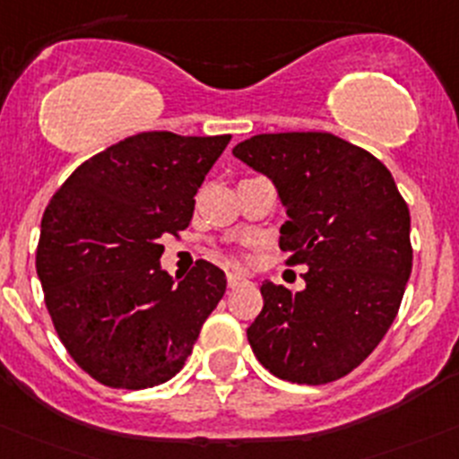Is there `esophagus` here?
<instances>
[{
	"label": "esophagus",
	"mask_w": 459,
	"mask_h": 459,
	"mask_svg": "<svg viewBox=\"0 0 459 459\" xmlns=\"http://www.w3.org/2000/svg\"><path fill=\"white\" fill-rule=\"evenodd\" d=\"M247 277L243 273H237V270H232V273H227V286L230 288H238L241 283H246Z\"/></svg>",
	"instance_id": "34e87169"
}]
</instances>
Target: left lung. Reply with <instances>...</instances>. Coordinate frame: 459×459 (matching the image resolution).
Returning <instances> with one entry per match:
<instances>
[{
    "mask_svg": "<svg viewBox=\"0 0 459 459\" xmlns=\"http://www.w3.org/2000/svg\"><path fill=\"white\" fill-rule=\"evenodd\" d=\"M232 152L277 186L288 213L279 247L308 265L299 292L264 281L252 351L283 381H338L399 313L412 270L408 204L383 161L331 133L255 134Z\"/></svg>",
    "mask_w": 459,
    "mask_h": 459,
    "instance_id": "8db88e82",
    "label": "left lung"
}]
</instances>
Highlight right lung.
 Listing matches in <instances>:
<instances>
[{"mask_svg": "<svg viewBox=\"0 0 459 459\" xmlns=\"http://www.w3.org/2000/svg\"><path fill=\"white\" fill-rule=\"evenodd\" d=\"M232 134L126 137L82 161L47 204L36 268L60 342L117 390L176 377L227 279L209 261L176 281L161 238L186 230L195 194Z\"/></svg>", "mask_w": 459, "mask_h": 459, "instance_id": "right-lung-1", "label": "right lung"}]
</instances>
